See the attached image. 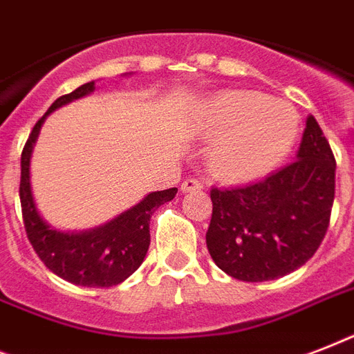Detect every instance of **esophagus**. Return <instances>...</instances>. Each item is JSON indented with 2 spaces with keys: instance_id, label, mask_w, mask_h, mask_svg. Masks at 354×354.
<instances>
[{
  "instance_id": "obj_1",
  "label": "esophagus",
  "mask_w": 354,
  "mask_h": 354,
  "mask_svg": "<svg viewBox=\"0 0 354 354\" xmlns=\"http://www.w3.org/2000/svg\"><path fill=\"white\" fill-rule=\"evenodd\" d=\"M204 189V183L196 180V178H187V180H183L182 183V191L183 193H189V191H202Z\"/></svg>"
}]
</instances>
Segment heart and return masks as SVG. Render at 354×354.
<instances>
[{"mask_svg": "<svg viewBox=\"0 0 354 354\" xmlns=\"http://www.w3.org/2000/svg\"><path fill=\"white\" fill-rule=\"evenodd\" d=\"M198 130L213 139L207 169L222 182L241 183L268 174L290 154L299 115L285 101L255 91H224L198 112Z\"/></svg>", "mask_w": 354, "mask_h": 354, "instance_id": "1", "label": "heart"}]
</instances>
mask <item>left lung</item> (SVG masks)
<instances>
[{
    "mask_svg": "<svg viewBox=\"0 0 354 354\" xmlns=\"http://www.w3.org/2000/svg\"><path fill=\"white\" fill-rule=\"evenodd\" d=\"M335 171L329 141L310 115L290 165L255 183L211 189L205 242L216 266L248 283L277 279L303 266L329 227Z\"/></svg>",
    "mask_w": 354,
    "mask_h": 354,
    "instance_id": "left-lung-1",
    "label": "left lung"
}]
</instances>
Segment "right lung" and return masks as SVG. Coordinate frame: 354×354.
I'll list each match as a JSON object with an SVG mask.
<instances>
[{
  "label": "right lung",
  "instance_id": "1",
  "mask_svg": "<svg viewBox=\"0 0 354 354\" xmlns=\"http://www.w3.org/2000/svg\"><path fill=\"white\" fill-rule=\"evenodd\" d=\"M95 90L93 82L82 84L68 95L58 97L38 119L30 130L29 139L21 150V180H19V202L24 215L25 232L30 246L41 263L58 277L80 286L108 288L130 277L143 263L150 244V216L160 205L171 202L178 189H165L145 196L132 209L124 211L118 218L104 226L84 233H62L53 230L41 221L36 211L29 182V163L32 145H35L44 119L62 104L84 97Z\"/></svg>",
  "mask_w": 354,
  "mask_h": 354
}]
</instances>
